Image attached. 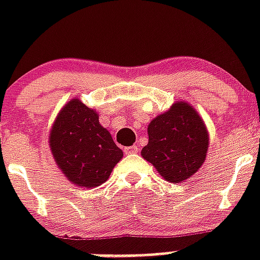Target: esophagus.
Listing matches in <instances>:
<instances>
[{"mask_svg":"<svg viewBox=\"0 0 260 260\" xmlns=\"http://www.w3.org/2000/svg\"><path fill=\"white\" fill-rule=\"evenodd\" d=\"M124 152L125 154H136V152H139V146H131V147H125L124 148Z\"/></svg>","mask_w":260,"mask_h":260,"instance_id":"esophagus-1","label":"esophagus"}]
</instances>
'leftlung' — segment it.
<instances>
[{"mask_svg": "<svg viewBox=\"0 0 260 260\" xmlns=\"http://www.w3.org/2000/svg\"><path fill=\"white\" fill-rule=\"evenodd\" d=\"M148 144L142 156L166 181L179 183L190 178L205 162L209 135L206 126L187 102H175L148 125Z\"/></svg>", "mask_w": 260, "mask_h": 260, "instance_id": "8db88e82", "label": "left lung"}]
</instances>
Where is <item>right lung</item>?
<instances>
[{
    "label": "right lung",
    "mask_w": 260,
    "mask_h": 260,
    "mask_svg": "<svg viewBox=\"0 0 260 260\" xmlns=\"http://www.w3.org/2000/svg\"><path fill=\"white\" fill-rule=\"evenodd\" d=\"M51 152L64 177L74 185L95 187L108 181L122 151L95 110L74 98L59 112L50 134Z\"/></svg>",
    "instance_id": "1"
}]
</instances>
